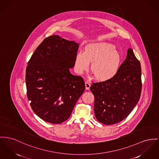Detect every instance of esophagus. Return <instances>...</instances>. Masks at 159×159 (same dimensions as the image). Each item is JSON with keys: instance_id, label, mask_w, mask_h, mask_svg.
Masks as SVG:
<instances>
[{"instance_id": "esophagus-1", "label": "esophagus", "mask_w": 159, "mask_h": 159, "mask_svg": "<svg viewBox=\"0 0 159 159\" xmlns=\"http://www.w3.org/2000/svg\"><path fill=\"white\" fill-rule=\"evenodd\" d=\"M85 89H87V90H89V89H90V83L89 82V81H86L85 82Z\"/></svg>"}]
</instances>
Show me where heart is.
I'll use <instances>...</instances> for the list:
<instances>
[{
  "instance_id": "1",
  "label": "heart",
  "mask_w": 159,
  "mask_h": 159,
  "mask_svg": "<svg viewBox=\"0 0 159 159\" xmlns=\"http://www.w3.org/2000/svg\"><path fill=\"white\" fill-rule=\"evenodd\" d=\"M120 56L115 47L108 43L89 44L85 52H78L75 58V69L82 74L92 63L91 70L96 78L101 81L111 79L116 75L120 64Z\"/></svg>"
}]
</instances>
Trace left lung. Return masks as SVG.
Masks as SVG:
<instances>
[{
	"instance_id": "left-lung-1",
	"label": "left lung",
	"mask_w": 159,
	"mask_h": 159,
	"mask_svg": "<svg viewBox=\"0 0 159 159\" xmlns=\"http://www.w3.org/2000/svg\"><path fill=\"white\" fill-rule=\"evenodd\" d=\"M142 86L140 63L129 48L125 60L113 78L93 83L90 86L95 96L96 119L110 125L125 119L139 101Z\"/></svg>"
}]
</instances>
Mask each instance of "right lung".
I'll return each mask as SVG.
<instances>
[{"instance_id": "1", "label": "right lung", "mask_w": 159, "mask_h": 159, "mask_svg": "<svg viewBox=\"0 0 159 159\" xmlns=\"http://www.w3.org/2000/svg\"><path fill=\"white\" fill-rule=\"evenodd\" d=\"M79 44L58 35L44 39L26 69L27 96L34 112L49 123L69 118L85 90L83 78L71 74Z\"/></svg>"}]
</instances>
